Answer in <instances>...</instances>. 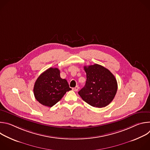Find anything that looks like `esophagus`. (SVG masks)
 I'll return each mask as SVG.
<instances>
[{"mask_svg": "<svg viewBox=\"0 0 150 150\" xmlns=\"http://www.w3.org/2000/svg\"><path fill=\"white\" fill-rule=\"evenodd\" d=\"M78 90H79V87L78 86V85H77V86H76L75 88H73V90H74V91H77Z\"/></svg>", "mask_w": 150, "mask_h": 150, "instance_id": "esophagus-1", "label": "esophagus"}]
</instances>
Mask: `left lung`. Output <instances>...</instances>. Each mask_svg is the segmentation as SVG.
<instances>
[{
	"label": "left lung",
	"instance_id": "8db88e82",
	"mask_svg": "<svg viewBox=\"0 0 150 150\" xmlns=\"http://www.w3.org/2000/svg\"><path fill=\"white\" fill-rule=\"evenodd\" d=\"M87 81L78 92L82 99L91 106L101 108L109 104L117 90L115 76L108 69L98 64L85 66Z\"/></svg>",
	"mask_w": 150,
	"mask_h": 150
}]
</instances>
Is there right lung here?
<instances>
[{"label":"right lung","instance_id":"add662e5","mask_svg":"<svg viewBox=\"0 0 150 150\" xmlns=\"http://www.w3.org/2000/svg\"><path fill=\"white\" fill-rule=\"evenodd\" d=\"M71 90L67 81L60 78L59 69L50 68L38 77L33 91L40 104L51 108Z\"/></svg>","mask_w":150,"mask_h":150}]
</instances>
